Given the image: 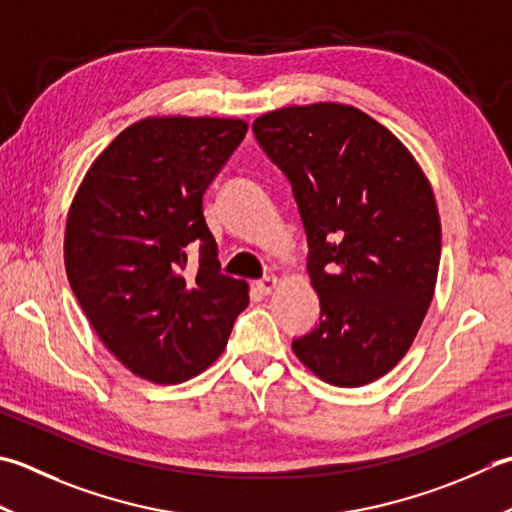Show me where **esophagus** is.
Here are the masks:
<instances>
[{"mask_svg":"<svg viewBox=\"0 0 512 512\" xmlns=\"http://www.w3.org/2000/svg\"><path fill=\"white\" fill-rule=\"evenodd\" d=\"M275 288H277V277H264V279H257V282H255V290H257V293H262V295H270Z\"/></svg>","mask_w":512,"mask_h":512,"instance_id":"esophagus-1","label":"esophagus"}]
</instances>
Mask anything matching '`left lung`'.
<instances>
[{
    "label": "left lung",
    "instance_id": "8db88e82",
    "mask_svg": "<svg viewBox=\"0 0 512 512\" xmlns=\"http://www.w3.org/2000/svg\"><path fill=\"white\" fill-rule=\"evenodd\" d=\"M253 133L293 188L319 324L293 339L333 386L386 375L433 302L442 226L422 168L373 117L344 104L273 110Z\"/></svg>",
    "mask_w": 512,
    "mask_h": 512
}]
</instances>
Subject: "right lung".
I'll list each match as a JSON object with an SVG mask.
<instances>
[{
  "label": "right lung",
  "instance_id": "add662e5",
  "mask_svg": "<svg viewBox=\"0 0 512 512\" xmlns=\"http://www.w3.org/2000/svg\"><path fill=\"white\" fill-rule=\"evenodd\" d=\"M246 130L242 119H142L95 159L70 206V288L104 346L148 382L206 370L248 306L244 279L222 275L202 208Z\"/></svg>",
  "mask_w": 512,
  "mask_h": 512
}]
</instances>
